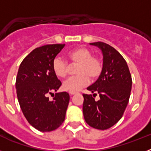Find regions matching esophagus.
Listing matches in <instances>:
<instances>
[{
    "instance_id": "1",
    "label": "esophagus",
    "mask_w": 151,
    "mask_h": 151,
    "mask_svg": "<svg viewBox=\"0 0 151 151\" xmlns=\"http://www.w3.org/2000/svg\"><path fill=\"white\" fill-rule=\"evenodd\" d=\"M76 93L77 92H69V94H70V95H74V94H76Z\"/></svg>"
}]
</instances>
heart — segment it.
<instances>
[{
	"label": "heart",
	"mask_w": 151,
	"mask_h": 151,
	"mask_svg": "<svg viewBox=\"0 0 151 151\" xmlns=\"http://www.w3.org/2000/svg\"><path fill=\"white\" fill-rule=\"evenodd\" d=\"M68 61L73 65H76V73L78 75L69 78L63 84V89L69 92H77L85 87L89 82V77L96 79L102 73V61L93 56L92 52L86 47H78L66 54ZM52 69L55 76L63 78L67 76L69 65L60 57H56L53 60Z\"/></svg>",
	"instance_id": "1"
}]
</instances>
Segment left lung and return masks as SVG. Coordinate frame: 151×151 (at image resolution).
Here are the masks:
<instances>
[{
	"label": "left lung",
	"mask_w": 151,
	"mask_h": 151,
	"mask_svg": "<svg viewBox=\"0 0 151 151\" xmlns=\"http://www.w3.org/2000/svg\"><path fill=\"white\" fill-rule=\"evenodd\" d=\"M98 47L103 54V69L98 79L87 89L93 96L99 94L95 101L91 94H83V115L91 127L100 130L110 129L123 115L132 90V80L127 63L115 48L98 41L90 43Z\"/></svg>",
	"instance_id": "8db88e82"
}]
</instances>
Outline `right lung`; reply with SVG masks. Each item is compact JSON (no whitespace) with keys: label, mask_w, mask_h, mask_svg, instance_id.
I'll use <instances>...</instances> for the list:
<instances>
[{"label":"right lung","mask_w":151,"mask_h":151,"mask_svg":"<svg viewBox=\"0 0 151 151\" xmlns=\"http://www.w3.org/2000/svg\"><path fill=\"white\" fill-rule=\"evenodd\" d=\"M65 45H47L37 47L21 63L16 80L17 98L23 115L35 129L51 132L59 128L66 116L69 101L67 92L57 91L62 83L54 73L53 60Z\"/></svg>","instance_id":"right-lung-1"}]
</instances>
